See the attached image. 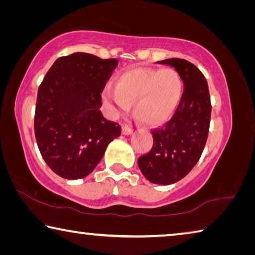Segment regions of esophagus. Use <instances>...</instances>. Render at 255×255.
<instances>
[{"label":"esophagus","mask_w":255,"mask_h":255,"mask_svg":"<svg viewBox=\"0 0 255 255\" xmlns=\"http://www.w3.org/2000/svg\"><path fill=\"white\" fill-rule=\"evenodd\" d=\"M132 131H133L132 129L129 128L128 126H123V128H122V132H123V135H125V136L131 135Z\"/></svg>","instance_id":"esophagus-1"}]
</instances>
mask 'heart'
<instances>
[{
	"label": "heart",
	"mask_w": 255,
	"mask_h": 255,
	"mask_svg": "<svg viewBox=\"0 0 255 255\" xmlns=\"http://www.w3.org/2000/svg\"><path fill=\"white\" fill-rule=\"evenodd\" d=\"M183 91V79L175 69L133 68L118 77L116 87H106L101 99L110 117L127 112L132 104L143 124L157 126L172 118Z\"/></svg>",
	"instance_id": "b5f03b06"
}]
</instances>
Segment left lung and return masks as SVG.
Returning <instances> with one entry per match:
<instances>
[{
    "mask_svg": "<svg viewBox=\"0 0 255 255\" xmlns=\"http://www.w3.org/2000/svg\"><path fill=\"white\" fill-rule=\"evenodd\" d=\"M157 63L168 64L179 73L184 92L173 118L151 131L152 148L138 158V167L150 183L170 185L184 178L200 159L207 140L212 107L207 81L193 63L178 58Z\"/></svg>",
    "mask_w": 255,
    "mask_h": 255,
    "instance_id": "1",
    "label": "left lung"
}]
</instances>
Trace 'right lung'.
Listing matches in <instances>:
<instances>
[{
    "label": "right lung",
    "mask_w": 255,
    "mask_h": 255,
    "mask_svg": "<svg viewBox=\"0 0 255 255\" xmlns=\"http://www.w3.org/2000/svg\"><path fill=\"white\" fill-rule=\"evenodd\" d=\"M117 66V59L75 52L55 60L40 85L35 139L44 161L60 177H87L120 136L119 125L100 112V94Z\"/></svg>",
    "instance_id": "obj_1"
}]
</instances>
